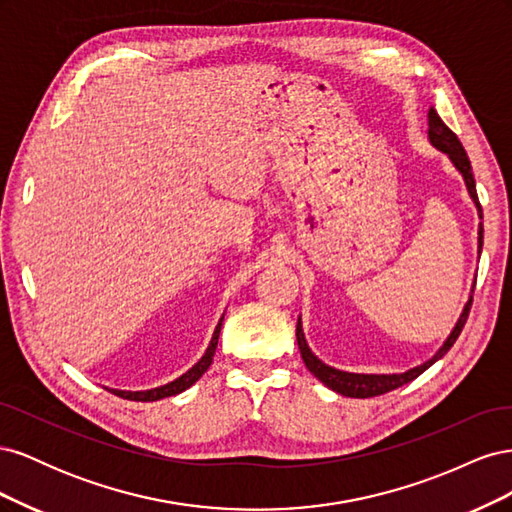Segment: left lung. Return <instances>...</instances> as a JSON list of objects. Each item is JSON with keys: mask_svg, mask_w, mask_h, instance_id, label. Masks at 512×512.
Returning <instances> with one entry per match:
<instances>
[{"mask_svg": "<svg viewBox=\"0 0 512 512\" xmlns=\"http://www.w3.org/2000/svg\"><path fill=\"white\" fill-rule=\"evenodd\" d=\"M429 141L431 145L436 147L438 151L446 153L448 160L455 164V168L461 173L463 181H466V188L470 198L474 200V205L478 209V218H483V209H480L478 203V194H476V181H474V173H472V164L466 149H463L461 141L457 138V134L446 126V123L440 119V115L433 111V106L429 108ZM483 250V224H478V254ZM470 307H472V297L468 299V303L463 305V312L455 324V329L451 331V335L446 337V342L440 346V350L431 356L429 361L416 365L404 374H352V371H342V369H335L327 363H322L318 356L309 350L307 342H305V335H303V324H301V316L297 320V344L303 356V363L305 367L312 371V374L324 384L329 386L331 391L344 395V397H356V399H365V397H376V395H384L389 391L399 389V386H404L408 382H412L414 378H418L423 374L425 369H429L433 363L440 361L442 356L451 350V346L457 342V337L463 329V324L468 320L470 314Z\"/></svg>", "mask_w": 512, "mask_h": 512, "instance_id": "obj_1", "label": "left lung"}]
</instances>
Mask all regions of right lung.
I'll use <instances>...</instances> for the list:
<instances>
[{"mask_svg":"<svg viewBox=\"0 0 512 512\" xmlns=\"http://www.w3.org/2000/svg\"><path fill=\"white\" fill-rule=\"evenodd\" d=\"M222 320H224V316L220 318L218 327H215V331H213V337L209 342V348L203 354V359H200L192 369L185 371V374L179 376L177 380L168 382L164 386H158V389H149V391H117V389H108V391H113L117 397L132 399V401H158V399H164V397H170V395H179L185 389H190V386L200 376H203L205 371L209 369V365L213 363V354H215V348H218V339H220V331H222Z\"/></svg>","mask_w":512,"mask_h":512,"instance_id":"1","label":"right lung"}]
</instances>
